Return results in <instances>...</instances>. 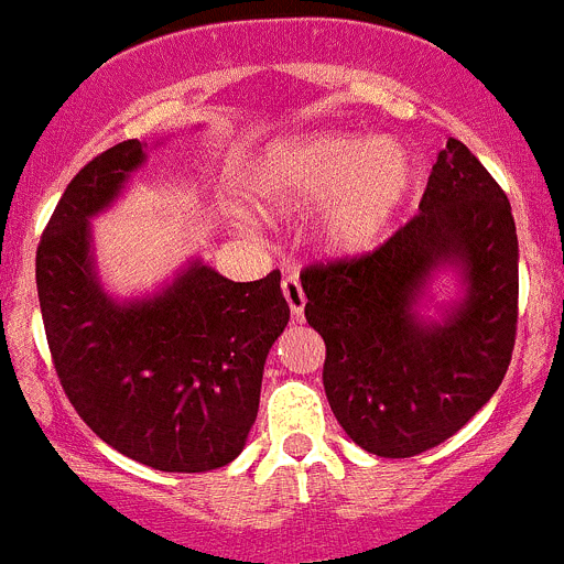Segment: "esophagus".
Instances as JSON below:
<instances>
[{
	"label": "esophagus",
	"instance_id": "1",
	"mask_svg": "<svg viewBox=\"0 0 564 564\" xmlns=\"http://www.w3.org/2000/svg\"><path fill=\"white\" fill-rule=\"evenodd\" d=\"M282 293H285V302L291 307V316L296 322H302L304 316V291H302V282H299V273L296 271H288L285 279H282Z\"/></svg>",
	"mask_w": 564,
	"mask_h": 564
}]
</instances>
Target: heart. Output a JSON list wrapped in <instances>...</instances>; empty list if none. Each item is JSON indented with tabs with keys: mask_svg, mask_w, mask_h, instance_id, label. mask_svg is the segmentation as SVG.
<instances>
[{
	"mask_svg": "<svg viewBox=\"0 0 564 564\" xmlns=\"http://www.w3.org/2000/svg\"><path fill=\"white\" fill-rule=\"evenodd\" d=\"M413 187L416 162L405 144L352 131L282 137L248 173V198L265 215H291L318 200L313 229L318 246L335 257L371 251Z\"/></svg>",
	"mask_w": 564,
	"mask_h": 564,
	"instance_id": "b5f03b06",
	"label": "heart"
}]
</instances>
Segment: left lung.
<instances>
[{
    "instance_id": "obj_1",
    "label": "left lung",
    "mask_w": 564,
    "mask_h": 564,
    "mask_svg": "<svg viewBox=\"0 0 564 564\" xmlns=\"http://www.w3.org/2000/svg\"><path fill=\"white\" fill-rule=\"evenodd\" d=\"M518 260L509 198L467 144L447 139L416 218L371 254L304 271V316L327 344L324 391L346 436L411 458L487 405L514 349ZM442 275L457 291L434 303Z\"/></svg>"
}]
</instances>
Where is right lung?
Returning a JSON list of instances; mask_svg holds the SVG:
<instances>
[{
  "mask_svg": "<svg viewBox=\"0 0 564 564\" xmlns=\"http://www.w3.org/2000/svg\"><path fill=\"white\" fill-rule=\"evenodd\" d=\"M144 162L148 142L128 139L69 181L35 254L41 318L61 386L102 442L162 473H206L246 447L291 307L279 271L231 282L200 257L151 293H108L91 220Z\"/></svg>",
  "mask_w": 564,
  "mask_h": 564,
  "instance_id": "add662e5",
  "label": "right lung"
}]
</instances>
